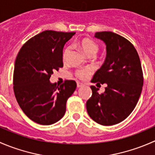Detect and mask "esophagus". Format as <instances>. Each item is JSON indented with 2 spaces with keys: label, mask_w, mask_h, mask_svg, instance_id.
Masks as SVG:
<instances>
[{
  "label": "esophagus",
  "mask_w": 155,
  "mask_h": 155,
  "mask_svg": "<svg viewBox=\"0 0 155 155\" xmlns=\"http://www.w3.org/2000/svg\"><path fill=\"white\" fill-rule=\"evenodd\" d=\"M83 85V84L81 83V82H77V87H80Z\"/></svg>",
  "instance_id": "obj_1"
}]
</instances>
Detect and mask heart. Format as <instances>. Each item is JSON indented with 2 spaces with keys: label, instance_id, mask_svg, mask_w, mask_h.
<instances>
[{
  "label": "heart",
  "instance_id": "1",
  "mask_svg": "<svg viewBox=\"0 0 155 155\" xmlns=\"http://www.w3.org/2000/svg\"><path fill=\"white\" fill-rule=\"evenodd\" d=\"M79 46L83 50L84 52L87 54L88 57H92L97 52L99 47H98L97 44L93 41V40H90V39H83L81 40L79 43ZM70 48L68 47L64 49L63 53V58L66 59L67 56L69 52ZM91 73V70L89 68L82 69V70H79L76 71V76L80 79H85L87 77L89 74Z\"/></svg>",
  "mask_w": 155,
  "mask_h": 155
}]
</instances>
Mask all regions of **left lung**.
Segmentation results:
<instances>
[{
	"label": "left lung",
	"mask_w": 155,
	"mask_h": 155,
	"mask_svg": "<svg viewBox=\"0 0 155 155\" xmlns=\"http://www.w3.org/2000/svg\"><path fill=\"white\" fill-rule=\"evenodd\" d=\"M94 37L106 44L107 56L91 82L107 87L99 94V88L91 86L87 112L98 124L113 125L127 118L140 99L143 85L141 62L136 48L124 37L111 31L97 32Z\"/></svg>",
	"instance_id": "8db88e82"
}]
</instances>
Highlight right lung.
<instances>
[{"mask_svg": "<svg viewBox=\"0 0 155 155\" xmlns=\"http://www.w3.org/2000/svg\"><path fill=\"white\" fill-rule=\"evenodd\" d=\"M75 32L45 31L26 42L17 55L13 90L18 105L37 124L49 125L61 119L66 103L76 88L73 80L50 82L54 70L63 67V48Z\"/></svg>", "mask_w": 155, "mask_h": 155, "instance_id": "1", "label": "right lung"}]
</instances>
